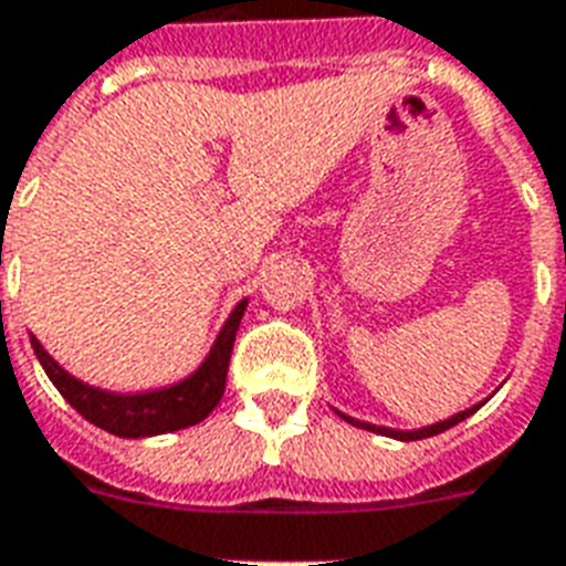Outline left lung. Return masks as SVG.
Masks as SVG:
<instances>
[{"label": "left lung", "instance_id": "8db88e82", "mask_svg": "<svg viewBox=\"0 0 566 566\" xmlns=\"http://www.w3.org/2000/svg\"><path fill=\"white\" fill-rule=\"evenodd\" d=\"M479 407H481V405L470 407V410H463V413L451 416V419H446V422L428 424V428H419V431H392V428H380V424L357 422V419H352V416H345V413H339V416H343L345 422L357 424V428H366V431H375V433H387V437H392V440H405V442H410V440H424V437H433V433H442V431H449L451 424L463 422V419H467V416H472V413H475V410H479Z\"/></svg>", "mask_w": 566, "mask_h": 566}]
</instances>
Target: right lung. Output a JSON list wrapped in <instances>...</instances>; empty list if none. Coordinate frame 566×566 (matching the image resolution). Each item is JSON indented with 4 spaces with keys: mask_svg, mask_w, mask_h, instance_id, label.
I'll list each match as a JSON object with an SVG mask.
<instances>
[{
    "mask_svg": "<svg viewBox=\"0 0 566 566\" xmlns=\"http://www.w3.org/2000/svg\"><path fill=\"white\" fill-rule=\"evenodd\" d=\"M244 306L248 301L235 306L233 315L218 333L212 352L203 360V366L179 380L174 387L153 389V392H135V396H117L105 389L87 387L82 380L61 369L50 354L43 352V345L32 336V348L41 360L43 371L50 375L61 396L67 398L70 407H76L78 416H85L87 422L96 428L115 433V437H153V433H168L188 428V424L203 422L212 413L214 405L221 401L223 384H227V369H230V354H233L235 331L242 324Z\"/></svg>",
    "mask_w": 566,
    "mask_h": 566,
    "instance_id": "right-lung-1",
    "label": "right lung"
}]
</instances>
